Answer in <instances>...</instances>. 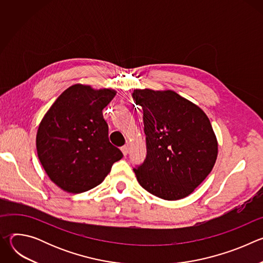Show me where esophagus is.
<instances>
[{"label": "esophagus", "instance_id": "1", "mask_svg": "<svg viewBox=\"0 0 263 263\" xmlns=\"http://www.w3.org/2000/svg\"><path fill=\"white\" fill-rule=\"evenodd\" d=\"M122 152H123V154L126 156L128 153H129V145L128 144H126V145H124V146H122Z\"/></svg>", "mask_w": 263, "mask_h": 263}]
</instances>
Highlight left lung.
I'll return each mask as SVG.
<instances>
[{"instance_id": "1", "label": "left lung", "mask_w": 263, "mask_h": 263, "mask_svg": "<svg viewBox=\"0 0 263 263\" xmlns=\"http://www.w3.org/2000/svg\"><path fill=\"white\" fill-rule=\"evenodd\" d=\"M143 110L146 157L133 168L138 183L160 199L190 196L216 161L218 143L210 121L196 104L173 90L134 89Z\"/></svg>"}]
</instances>
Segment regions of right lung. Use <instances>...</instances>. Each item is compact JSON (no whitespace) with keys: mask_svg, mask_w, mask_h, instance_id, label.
<instances>
[{"mask_svg":"<svg viewBox=\"0 0 263 263\" xmlns=\"http://www.w3.org/2000/svg\"><path fill=\"white\" fill-rule=\"evenodd\" d=\"M111 88L74 84L65 89L44 116L36 134L39 159L47 175L69 194L87 192L123 157L108 139L102 110L115 98Z\"/></svg>","mask_w":263,"mask_h":263,"instance_id":"right-lung-1","label":"right lung"}]
</instances>
